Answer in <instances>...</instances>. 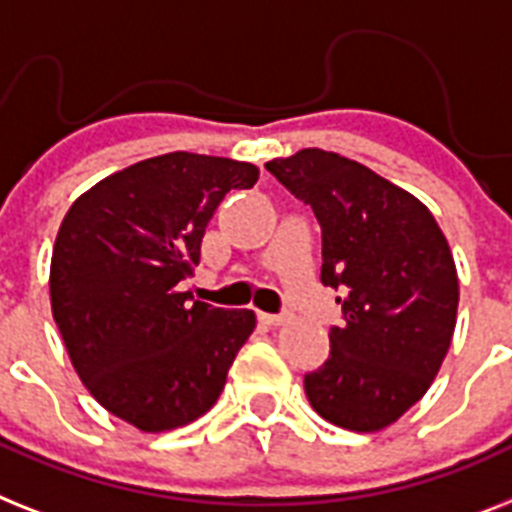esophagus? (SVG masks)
Listing matches in <instances>:
<instances>
[{
    "mask_svg": "<svg viewBox=\"0 0 512 512\" xmlns=\"http://www.w3.org/2000/svg\"><path fill=\"white\" fill-rule=\"evenodd\" d=\"M259 319L264 324H269V327H280V324L287 322L285 314H259Z\"/></svg>",
    "mask_w": 512,
    "mask_h": 512,
    "instance_id": "esophagus-1",
    "label": "esophagus"
}]
</instances>
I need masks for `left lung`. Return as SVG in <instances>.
Masks as SVG:
<instances>
[{"instance_id":"8db88e82","label":"left lung","mask_w":512,"mask_h":512,"mask_svg":"<svg viewBox=\"0 0 512 512\" xmlns=\"http://www.w3.org/2000/svg\"><path fill=\"white\" fill-rule=\"evenodd\" d=\"M322 225V282L340 290L345 324L306 374L329 424L382 432L432 387L453 342L458 269L437 219L413 193L335 151L266 162Z\"/></svg>"}]
</instances>
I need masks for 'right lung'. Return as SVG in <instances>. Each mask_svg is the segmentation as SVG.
Here are the masks:
<instances>
[{"instance_id":"right-lung-1","label":"right lung","mask_w":512,"mask_h":512,"mask_svg":"<svg viewBox=\"0 0 512 512\" xmlns=\"http://www.w3.org/2000/svg\"><path fill=\"white\" fill-rule=\"evenodd\" d=\"M256 180V164L172 151L99 180L59 225L49 298L67 356L101 408L141 432L204 416L256 329L251 308L180 290L222 198Z\"/></svg>"}]
</instances>
